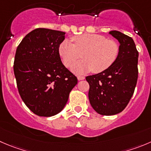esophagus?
Instances as JSON below:
<instances>
[{
	"instance_id": "1",
	"label": "esophagus",
	"mask_w": 151,
	"mask_h": 151,
	"mask_svg": "<svg viewBox=\"0 0 151 151\" xmlns=\"http://www.w3.org/2000/svg\"><path fill=\"white\" fill-rule=\"evenodd\" d=\"M77 79H78V80H85V77L84 76L79 75L78 77H77Z\"/></svg>"
}]
</instances>
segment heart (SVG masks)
I'll list each match as a JSON object with an SVG mask.
<instances>
[{
	"mask_svg": "<svg viewBox=\"0 0 151 151\" xmlns=\"http://www.w3.org/2000/svg\"><path fill=\"white\" fill-rule=\"evenodd\" d=\"M72 41L74 43L63 40L59 46V54L67 67L72 66L82 55L83 59L72 67L77 74L102 72L113 65L119 55L118 43L103 35L84 34L73 37Z\"/></svg>",
	"mask_w": 151,
	"mask_h": 151,
	"instance_id": "1",
	"label": "heart"
}]
</instances>
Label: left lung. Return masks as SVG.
Listing matches in <instances>:
<instances>
[{"label": "left lung", "mask_w": 151, "mask_h": 151, "mask_svg": "<svg viewBox=\"0 0 151 151\" xmlns=\"http://www.w3.org/2000/svg\"><path fill=\"white\" fill-rule=\"evenodd\" d=\"M110 35L120 43L115 62L108 69L86 77L88 83L91 105L101 115L122 112L134 94L138 79L139 52L131 37L118 31Z\"/></svg>", "instance_id": "obj_1"}]
</instances>
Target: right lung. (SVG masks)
Masks as SVG:
<instances>
[{"instance_id":"right-lung-1","label":"right lung","mask_w":151,"mask_h":151,"mask_svg":"<svg viewBox=\"0 0 151 151\" xmlns=\"http://www.w3.org/2000/svg\"><path fill=\"white\" fill-rule=\"evenodd\" d=\"M65 32L38 28L25 36L16 50L14 73L20 97L37 116L60 112L77 78L62 63L59 46Z\"/></svg>"}]
</instances>
